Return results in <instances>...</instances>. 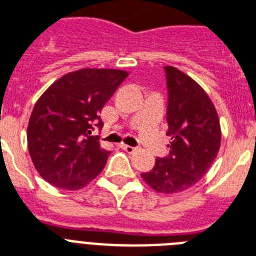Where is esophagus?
I'll return each mask as SVG.
<instances>
[{
	"label": "esophagus",
	"instance_id": "esophagus-1",
	"mask_svg": "<svg viewBox=\"0 0 256 256\" xmlns=\"http://www.w3.org/2000/svg\"><path fill=\"white\" fill-rule=\"evenodd\" d=\"M121 147L124 150V151H126V152H128V154H132L135 151V147L128 146V144H121Z\"/></svg>",
	"mask_w": 256,
	"mask_h": 256
}]
</instances>
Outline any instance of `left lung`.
<instances>
[{
	"label": "left lung",
	"mask_w": 256,
	"mask_h": 256,
	"mask_svg": "<svg viewBox=\"0 0 256 256\" xmlns=\"http://www.w3.org/2000/svg\"><path fill=\"white\" fill-rule=\"evenodd\" d=\"M167 78V135L170 154L158 158L143 180L156 192L180 193L205 176L221 146L217 110L206 92L175 67H164Z\"/></svg>",
	"instance_id": "8db88e82"
}]
</instances>
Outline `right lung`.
Listing matches in <instances>:
<instances>
[{
    "instance_id": "obj_1",
    "label": "right lung",
    "mask_w": 256,
    "mask_h": 256,
    "mask_svg": "<svg viewBox=\"0 0 256 256\" xmlns=\"http://www.w3.org/2000/svg\"><path fill=\"white\" fill-rule=\"evenodd\" d=\"M128 74L84 68L56 80L36 101L27 126L35 170L56 188L78 190L101 174L109 151L93 126L102 128L101 109Z\"/></svg>"
}]
</instances>
